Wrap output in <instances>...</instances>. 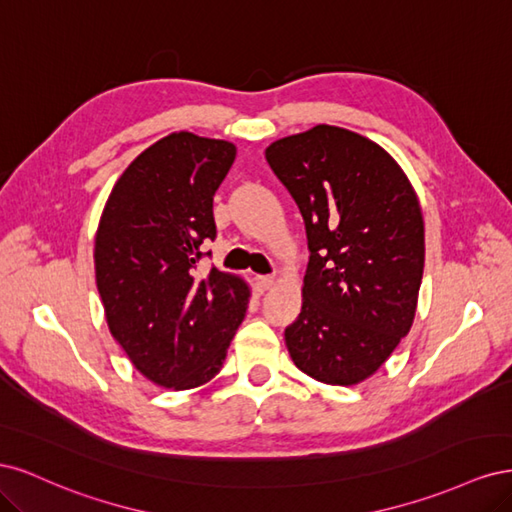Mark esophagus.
I'll return each instance as SVG.
<instances>
[{
    "label": "esophagus",
    "instance_id": "esophagus-1",
    "mask_svg": "<svg viewBox=\"0 0 512 512\" xmlns=\"http://www.w3.org/2000/svg\"><path fill=\"white\" fill-rule=\"evenodd\" d=\"M256 286H258L260 292H267V290H271L275 286V277L260 275V277H256Z\"/></svg>",
    "mask_w": 512,
    "mask_h": 512
}]
</instances>
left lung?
Here are the masks:
<instances>
[{"label": "left lung", "instance_id": "1", "mask_svg": "<svg viewBox=\"0 0 512 512\" xmlns=\"http://www.w3.org/2000/svg\"><path fill=\"white\" fill-rule=\"evenodd\" d=\"M305 220L303 307L286 329L290 359L324 384L374 376L410 333L425 267L421 205L378 143L320 123L267 147Z\"/></svg>", "mask_w": 512, "mask_h": 512}]
</instances>
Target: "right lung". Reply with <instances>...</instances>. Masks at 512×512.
Wrapping results in <instances>:
<instances>
[{
	"label": "right lung",
	"mask_w": 512,
	"mask_h": 512,
	"mask_svg": "<svg viewBox=\"0 0 512 512\" xmlns=\"http://www.w3.org/2000/svg\"><path fill=\"white\" fill-rule=\"evenodd\" d=\"M235 156L220 138H160L123 170L96 230L108 331L164 389H196L218 374L252 297L239 275H194L203 243L215 239L213 196Z\"/></svg>",
	"instance_id": "obj_1"
}]
</instances>
